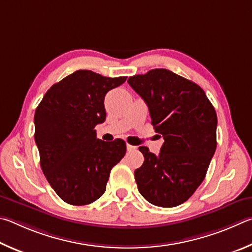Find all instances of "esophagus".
<instances>
[{"mask_svg":"<svg viewBox=\"0 0 252 252\" xmlns=\"http://www.w3.org/2000/svg\"><path fill=\"white\" fill-rule=\"evenodd\" d=\"M136 146H133V145H129V144H127V151L128 152H134V151H136Z\"/></svg>","mask_w":252,"mask_h":252,"instance_id":"34e87169","label":"esophagus"}]
</instances>
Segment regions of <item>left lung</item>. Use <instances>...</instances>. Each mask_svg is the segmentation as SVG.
<instances>
[{"label":"left lung","mask_w":252,"mask_h":252,"mask_svg":"<svg viewBox=\"0 0 252 252\" xmlns=\"http://www.w3.org/2000/svg\"><path fill=\"white\" fill-rule=\"evenodd\" d=\"M147 104L152 125L164 138L159 155L145 146L144 164L135 170L142 196L158 207L188 200L205 179L217 147V114L196 83L165 68L128 78Z\"/></svg>","instance_id":"8db88e82"}]
</instances>
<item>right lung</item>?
<instances>
[{
  "mask_svg": "<svg viewBox=\"0 0 252 252\" xmlns=\"http://www.w3.org/2000/svg\"><path fill=\"white\" fill-rule=\"evenodd\" d=\"M126 78L76 70L54 84L35 110L34 137L42 170L69 205L84 206L98 199L110 170L125 156L123 139L103 142L94 128L105 122V95Z\"/></svg>",
  "mask_w": 252,
  "mask_h": 252,
  "instance_id": "1",
  "label": "right lung"
}]
</instances>
